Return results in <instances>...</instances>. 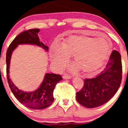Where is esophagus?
I'll return each mask as SVG.
<instances>
[{"mask_svg":"<svg viewBox=\"0 0 128 128\" xmlns=\"http://www.w3.org/2000/svg\"><path fill=\"white\" fill-rule=\"evenodd\" d=\"M63 78H64V79H70V78H72V77L70 76H69V75H64V76H63Z\"/></svg>","mask_w":128,"mask_h":128,"instance_id":"obj_1","label":"esophagus"}]
</instances>
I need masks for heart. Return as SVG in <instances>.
<instances>
[{"label":"heart","mask_w":128,"mask_h":128,"mask_svg":"<svg viewBox=\"0 0 128 128\" xmlns=\"http://www.w3.org/2000/svg\"><path fill=\"white\" fill-rule=\"evenodd\" d=\"M110 50V43L104 36L91 38L73 36L64 40L60 45L52 48L50 55L53 64L59 69L67 64L69 56L84 74L93 75L102 65Z\"/></svg>","instance_id":"heart-1"}]
</instances>
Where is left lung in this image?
Segmentation results:
<instances>
[{
	"label": "left lung",
	"mask_w": 128,
	"mask_h": 128,
	"mask_svg": "<svg viewBox=\"0 0 128 128\" xmlns=\"http://www.w3.org/2000/svg\"><path fill=\"white\" fill-rule=\"evenodd\" d=\"M121 56L114 50L100 74L84 80V86L76 92V100L82 106L92 108L108 102L118 91L122 80Z\"/></svg>",
	"instance_id": "obj_1"
}]
</instances>
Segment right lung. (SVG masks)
<instances>
[{"label": "right lung", "instance_id": "obj_1", "mask_svg": "<svg viewBox=\"0 0 128 128\" xmlns=\"http://www.w3.org/2000/svg\"><path fill=\"white\" fill-rule=\"evenodd\" d=\"M40 29H31L18 34L10 44L6 52V72L8 85L15 97L24 106L34 110H42L51 105L54 100L53 92L56 84L62 80L61 75L54 73H46L43 82L35 91L26 92L20 90L14 84L9 76L10 59L13 50L18 45H34L42 48L46 51L48 46L40 41L38 33Z\"/></svg>", "mask_w": 128, "mask_h": 128}]
</instances>
